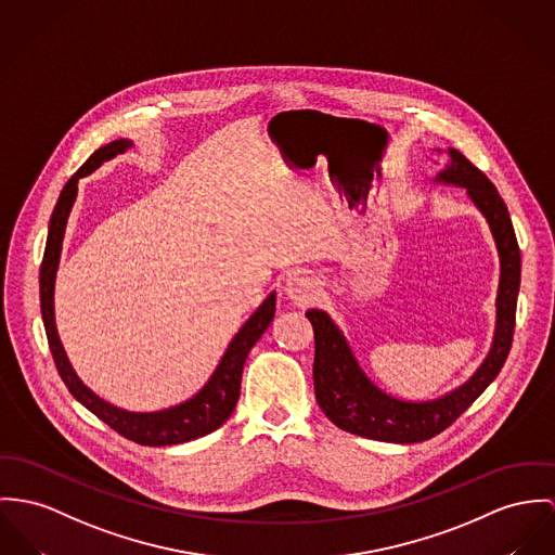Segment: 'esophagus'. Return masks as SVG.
<instances>
[{
  "mask_svg": "<svg viewBox=\"0 0 555 555\" xmlns=\"http://www.w3.org/2000/svg\"><path fill=\"white\" fill-rule=\"evenodd\" d=\"M283 292H285V296L294 306L306 308V306H310L317 299L319 287H317V281L312 276H308V274H294V276L287 279Z\"/></svg>",
  "mask_w": 555,
  "mask_h": 555,
  "instance_id": "34e87169",
  "label": "esophagus"
}]
</instances>
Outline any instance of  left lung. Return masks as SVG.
Masks as SVG:
<instances>
[{"label":"left lung","instance_id":"obj_1","mask_svg":"<svg viewBox=\"0 0 555 555\" xmlns=\"http://www.w3.org/2000/svg\"><path fill=\"white\" fill-rule=\"evenodd\" d=\"M441 152V150H437ZM450 163L435 177L437 183L465 188L473 205L486 217L501 259L496 294V325L488 357L467 383L430 401L390 397L359 367L340 327L323 310H308L314 330V397L336 427L367 439L390 443L425 441L450 427L503 370L512 350L515 306L519 294L521 257L512 217L494 183L459 150H448Z\"/></svg>","mask_w":555,"mask_h":555}]
</instances>
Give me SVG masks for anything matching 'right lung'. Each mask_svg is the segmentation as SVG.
Returning a JSON list of instances; mask_svg holds the SVG:
<instances>
[{"label": "right lung", "mask_w": 555, "mask_h": 555, "mask_svg": "<svg viewBox=\"0 0 555 555\" xmlns=\"http://www.w3.org/2000/svg\"><path fill=\"white\" fill-rule=\"evenodd\" d=\"M128 147H132V141H128V139H116V141L99 147L80 167V171L65 183V188L59 196V203L50 217L48 241H46V251H43L42 268H40V304H42L43 327H46L48 346H50V352H52V359H54L61 380L69 388V392L85 405L86 410H90L96 418H101L105 425H109L116 433H120L122 437H127L134 443L172 446V443H183V441L205 437L230 418V414L236 408L238 395H241V378H243V367H245L247 354L274 319L276 294H270L268 298L263 299V304L249 317V321L238 330V334L225 348L219 365L215 367L209 383L205 384L192 399H188L175 408H169V410H160V412H127V410H120V408L107 403L99 395H94L74 372L69 359L63 350V344L59 340L56 325H54V279H56V268H59V259H61V249H63L67 217L76 203L80 177L99 169L105 160H112L114 156L125 154Z\"/></svg>", "instance_id": "1"}]
</instances>
